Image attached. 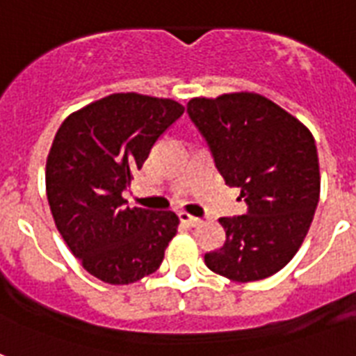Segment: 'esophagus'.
Instances as JSON below:
<instances>
[{
    "mask_svg": "<svg viewBox=\"0 0 356 356\" xmlns=\"http://www.w3.org/2000/svg\"><path fill=\"white\" fill-rule=\"evenodd\" d=\"M179 220H181V223H184V225H190V227H195V225L200 223V218L192 216L188 212H179Z\"/></svg>",
    "mask_w": 356,
    "mask_h": 356,
    "instance_id": "34e87169",
    "label": "esophagus"
}]
</instances>
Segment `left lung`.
<instances>
[{
	"label": "left lung",
	"mask_w": 356,
	"mask_h": 356,
	"mask_svg": "<svg viewBox=\"0 0 356 356\" xmlns=\"http://www.w3.org/2000/svg\"><path fill=\"white\" fill-rule=\"evenodd\" d=\"M186 111L225 184L248 203V214L220 218L225 242L205 254L207 268L236 282L273 275L298 253L320 201L314 136L254 92L194 97Z\"/></svg>",
	"instance_id": "8db88e82"
}]
</instances>
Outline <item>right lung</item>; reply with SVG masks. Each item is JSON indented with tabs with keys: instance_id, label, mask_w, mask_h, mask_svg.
<instances>
[{
	"instance_id": "add662e5",
	"label": "right lung",
	"mask_w": 356,
	"mask_h": 356,
	"mask_svg": "<svg viewBox=\"0 0 356 356\" xmlns=\"http://www.w3.org/2000/svg\"><path fill=\"white\" fill-rule=\"evenodd\" d=\"M181 103L136 92L111 94L58 127L46 162V192L64 242L90 275L129 284L159 270L177 233L172 211L129 209L122 192Z\"/></svg>"
}]
</instances>
